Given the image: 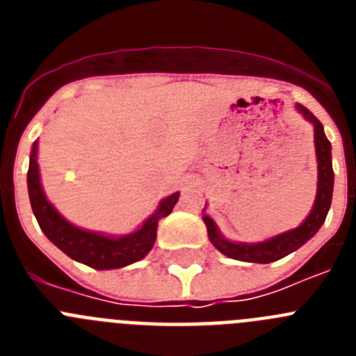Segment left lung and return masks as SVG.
<instances>
[{
  "label": "left lung",
  "instance_id": "obj_1",
  "mask_svg": "<svg viewBox=\"0 0 356 356\" xmlns=\"http://www.w3.org/2000/svg\"><path fill=\"white\" fill-rule=\"evenodd\" d=\"M301 114L314 122V143H316V155H317V197L314 203V209L310 216L301 222L296 229H291L287 234H282L278 237H273L266 242L259 244H241V242H229L221 234L217 232V226L209 216H203V221L207 225L209 238L217 250L229 259L242 260V262H254V264H271L276 260L284 259L289 253L301 248L308 238H312L317 234V229L323 226L326 216H328L330 205H332L333 194V169H332V146L326 139L323 124L308 112L305 106L298 105Z\"/></svg>",
  "mask_w": 356,
  "mask_h": 356
}]
</instances>
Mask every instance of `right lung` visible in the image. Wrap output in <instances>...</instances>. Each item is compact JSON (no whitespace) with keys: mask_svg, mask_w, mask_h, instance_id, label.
<instances>
[{"mask_svg":"<svg viewBox=\"0 0 356 356\" xmlns=\"http://www.w3.org/2000/svg\"><path fill=\"white\" fill-rule=\"evenodd\" d=\"M28 194H30L31 210L35 213V219L44 235L72 260L85 264L92 269H118V267L130 266V264L144 259L155 244L159 219L169 216L175 209L178 197H180L178 193L165 197L160 203L159 210L137 232L127 235V237L112 238L92 234V232H85V229L76 228V226L65 221L44 196L39 180L37 143L33 144L30 155Z\"/></svg>","mask_w":356,"mask_h":356,"instance_id":"add662e5","label":"right lung"}]
</instances>
